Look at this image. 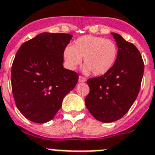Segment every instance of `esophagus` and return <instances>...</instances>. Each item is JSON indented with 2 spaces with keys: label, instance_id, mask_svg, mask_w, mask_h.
I'll use <instances>...</instances> for the list:
<instances>
[{
  "label": "esophagus",
  "instance_id": "obj_1",
  "mask_svg": "<svg viewBox=\"0 0 155 155\" xmlns=\"http://www.w3.org/2000/svg\"><path fill=\"white\" fill-rule=\"evenodd\" d=\"M86 81V78L82 76V75H80L79 76V82H85Z\"/></svg>",
  "mask_w": 155,
  "mask_h": 155
}]
</instances>
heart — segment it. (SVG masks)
Here are the masks:
<instances>
[{
    "mask_svg": "<svg viewBox=\"0 0 155 155\" xmlns=\"http://www.w3.org/2000/svg\"><path fill=\"white\" fill-rule=\"evenodd\" d=\"M118 46L114 41L101 36L83 35L67 46L63 53L65 62L70 69H75L84 57L86 72L101 75L107 73L116 62Z\"/></svg>",
    "mask_w": 155,
    "mask_h": 155,
    "instance_id": "1",
    "label": "heart"
}]
</instances>
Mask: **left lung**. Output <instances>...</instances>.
Instances as JSON below:
<instances>
[{"instance_id":"left-lung-1","label":"left lung","mask_w":155,"mask_h":155,"mask_svg":"<svg viewBox=\"0 0 155 155\" xmlns=\"http://www.w3.org/2000/svg\"><path fill=\"white\" fill-rule=\"evenodd\" d=\"M119 48L115 64L98 77L87 80L88 111L97 120L111 123L121 119L133 106L140 91L144 62L140 51L117 33H111Z\"/></svg>"}]
</instances>
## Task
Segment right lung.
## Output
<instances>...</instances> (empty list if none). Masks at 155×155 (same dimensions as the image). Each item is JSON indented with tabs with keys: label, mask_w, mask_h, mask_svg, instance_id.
<instances>
[{
	"label": "right lung",
	"mask_w": 155,
	"mask_h": 155,
	"mask_svg": "<svg viewBox=\"0 0 155 155\" xmlns=\"http://www.w3.org/2000/svg\"><path fill=\"white\" fill-rule=\"evenodd\" d=\"M71 37L66 33H41L22 44L15 55L12 93L18 110L31 122L51 120L77 84L79 75L62 66Z\"/></svg>",
	"instance_id": "1"
}]
</instances>
